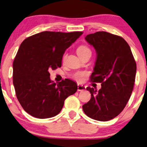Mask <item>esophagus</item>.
I'll list each match as a JSON object with an SVG mask.
<instances>
[{"label":"esophagus","mask_w":147,"mask_h":147,"mask_svg":"<svg viewBox=\"0 0 147 147\" xmlns=\"http://www.w3.org/2000/svg\"><path fill=\"white\" fill-rule=\"evenodd\" d=\"M86 89V87L85 86H83V85H81V84H78V91H80V92H82V91H84V90H85Z\"/></svg>","instance_id":"34e87169"}]
</instances>
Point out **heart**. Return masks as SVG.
Wrapping results in <instances>:
<instances>
[{"mask_svg": "<svg viewBox=\"0 0 147 147\" xmlns=\"http://www.w3.org/2000/svg\"><path fill=\"white\" fill-rule=\"evenodd\" d=\"M91 53V50L90 49L89 47H88L86 45H81L78 47L77 49V53L79 55V57H82L86 53ZM86 76V73L84 72H78L74 75V78L78 82L83 81L84 77Z\"/></svg>", "mask_w": 147, "mask_h": 147, "instance_id": "obj_1", "label": "heart"}]
</instances>
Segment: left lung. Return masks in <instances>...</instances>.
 I'll return each mask as SVG.
<instances>
[{"mask_svg":"<svg viewBox=\"0 0 147 147\" xmlns=\"http://www.w3.org/2000/svg\"><path fill=\"white\" fill-rule=\"evenodd\" d=\"M94 47L97 57L90 80L101 83V89L88 87L91 99L82 106L88 117L108 121L124 110L133 90L136 64L131 49L120 36L104 31L85 37Z\"/></svg>","mask_w":147,"mask_h":147,"instance_id":"obj_1","label":"left lung"}]
</instances>
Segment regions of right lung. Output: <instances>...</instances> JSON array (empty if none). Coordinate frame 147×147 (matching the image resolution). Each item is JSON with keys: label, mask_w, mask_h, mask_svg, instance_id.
<instances>
[{"label": "right lung", "mask_w": 147, "mask_h": 147, "mask_svg": "<svg viewBox=\"0 0 147 147\" xmlns=\"http://www.w3.org/2000/svg\"><path fill=\"white\" fill-rule=\"evenodd\" d=\"M82 34L43 31L22 42L13 61V81L19 103L30 115L41 119L57 115L66 98L77 91L71 80L54 83L49 70L61 67L65 50Z\"/></svg>", "instance_id": "add662e5"}]
</instances>
